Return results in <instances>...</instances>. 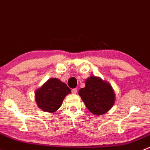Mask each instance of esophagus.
I'll list each match as a JSON object with an SVG mask.
<instances>
[{"instance_id": "esophagus-1", "label": "esophagus", "mask_w": 150, "mask_h": 150, "mask_svg": "<svg viewBox=\"0 0 150 150\" xmlns=\"http://www.w3.org/2000/svg\"><path fill=\"white\" fill-rule=\"evenodd\" d=\"M77 93H78V89H77V88H73V89H72V93L76 94Z\"/></svg>"}]
</instances>
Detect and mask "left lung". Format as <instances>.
I'll return each mask as SVG.
<instances>
[{
    "label": "left lung",
    "mask_w": 150,
    "mask_h": 150,
    "mask_svg": "<svg viewBox=\"0 0 150 150\" xmlns=\"http://www.w3.org/2000/svg\"><path fill=\"white\" fill-rule=\"evenodd\" d=\"M78 94L87 108L94 115H102L113 107L116 95L109 83L99 77L91 75L86 80V87Z\"/></svg>",
    "instance_id": "8db88e82"
}]
</instances>
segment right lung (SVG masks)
Wrapping results in <instances>:
<instances>
[{
	"instance_id": "1",
	"label": "right lung",
	"mask_w": 150,
	"mask_h": 150,
	"mask_svg": "<svg viewBox=\"0 0 150 150\" xmlns=\"http://www.w3.org/2000/svg\"><path fill=\"white\" fill-rule=\"evenodd\" d=\"M71 90L58 78H50L35 91L38 107L48 113L55 112L62 105L65 96Z\"/></svg>"
}]
</instances>
